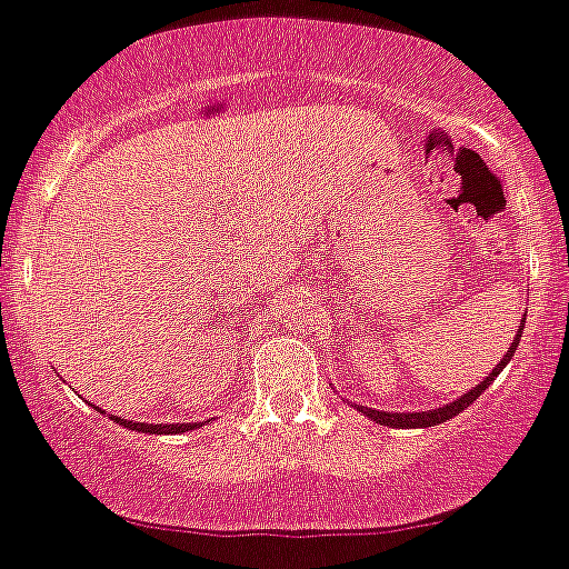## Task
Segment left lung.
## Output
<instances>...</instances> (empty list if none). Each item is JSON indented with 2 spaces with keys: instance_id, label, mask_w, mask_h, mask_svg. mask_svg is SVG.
Returning <instances> with one entry per match:
<instances>
[{
  "instance_id": "obj_1",
  "label": "left lung",
  "mask_w": 569,
  "mask_h": 569,
  "mask_svg": "<svg viewBox=\"0 0 569 569\" xmlns=\"http://www.w3.org/2000/svg\"><path fill=\"white\" fill-rule=\"evenodd\" d=\"M523 320H527V318H523ZM523 320H521V323H523ZM521 329H523V326H518L516 340H512V346H510V349H507V355H503V358L498 360V367L492 369V372L487 375V378H483L481 383H478V387H472V389H469V392H463L461 398H456V401H452V403H443V407H438V409H427V412H383V409H372V407H358V409L363 415H367V418H372L375 423H380V427H392V429L438 427V423L449 421V418H456L458 412H463V409H467L469 403L476 401V398H481L483 389L490 387L492 380H496L498 375L503 372V367H507L512 355H516V346H518V340H521Z\"/></svg>"
}]
</instances>
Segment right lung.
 I'll return each mask as SVG.
<instances>
[{"mask_svg":"<svg viewBox=\"0 0 569 569\" xmlns=\"http://www.w3.org/2000/svg\"><path fill=\"white\" fill-rule=\"evenodd\" d=\"M111 421L122 423L126 429H137V432H148V435H180V432H189V429H194L197 423H137V421H126V418H117V415H111Z\"/></svg>","mask_w":569,"mask_h":569,"instance_id":"right-lung-1","label":"right lung"}]
</instances>
